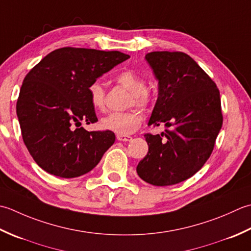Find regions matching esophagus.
Masks as SVG:
<instances>
[{"instance_id":"34e87169","label":"esophagus","mask_w":251,"mask_h":251,"mask_svg":"<svg viewBox=\"0 0 251 251\" xmlns=\"http://www.w3.org/2000/svg\"><path fill=\"white\" fill-rule=\"evenodd\" d=\"M117 140L118 141H124V142H129L132 140V136L130 135H124V134H117Z\"/></svg>"}]
</instances>
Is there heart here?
I'll use <instances>...</instances> for the list:
<instances>
[{"label":"heart","instance_id":"b5f03b06","mask_svg":"<svg viewBox=\"0 0 251 251\" xmlns=\"http://www.w3.org/2000/svg\"><path fill=\"white\" fill-rule=\"evenodd\" d=\"M116 82L130 91L127 106H136L141 109H147L151 104V92L147 90L146 80L143 75L131 69L121 71L116 76ZM88 95L91 105L96 110H104L106 90L100 81H93L88 88ZM143 119L142 112L136 109L126 111L110 112L101 119V126L118 134L127 135L135 132L141 126Z\"/></svg>","mask_w":251,"mask_h":251}]
</instances>
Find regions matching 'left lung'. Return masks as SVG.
<instances>
[{
    "label": "left lung",
    "instance_id": "1",
    "mask_svg": "<svg viewBox=\"0 0 251 251\" xmlns=\"http://www.w3.org/2000/svg\"><path fill=\"white\" fill-rule=\"evenodd\" d=\"M158 80V99L148 126L170 129L144 134L148 152L137 175L156 186L187 180L201 170L223 124L217 84L183 52H151L145 56Z\"/></svg>",
    "mask_w": 251,
    "mask_h": 251
}]
</instances>
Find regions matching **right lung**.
<instances>
[{
	"label": "right lung",
	"instance_id": "1",
	"mask_svg": "<svg viewBox=\"0 0 251 251\" xmlns=\"http://www.w3.org/2000/svg\"><path fill=\"white\" fill-rule=\"evenodd\" d=\"M129 57L118 50L60 48L25 76L17 117L25 145L44 171L66 178L83 176L114 144L112 131L89 132L80 125L99 121L89 85Z\"/></svg>",
	"mask_w": 251,
	"mask_h": 251
}]
</instances>
